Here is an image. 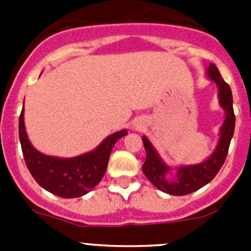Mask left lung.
I'll return each mask as SVG.
<instances>
[{"instance_id":"8db88e82","label":"left lung","mask_w":251,"mask_h":251,"mask_svg":"<svg viewBox=\"0 0 251 251\" xmlns=\"http://www.w3.org/2000/svg\"><path fill=\"white\" fill-rule=\"evenodd\" d=\"M207 76L215 81L219 88L220 105L225 110V121L220 129V138L212 154L206 161L197 165L179 166L172 168L163 162L158 152L153 148L152 143L147 137H142L146 148V162L142 166L143 174L158 190L174 196H183L197 191L199 188L207 185L217 175L225 162L229 146L234 136L235 114L232 108V94L229 84L225 83L221 77L216 65L210 64L207 68Z\"/></svg>"}]
</instances>
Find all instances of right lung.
Listing matches in <instances>:
<instances>
[{"instance_id":"obj_1","label":"right lung","mask_w":251,"mask_h":251,"mask_svg":"<svg viewBox=\"0 0 251 251\" xmlns=\"http://www.w3.org/2000/svg\"><path fill=\"white\" fill-rule=\"evenodd\" d=\"M127 134V129H122L106 137L92 152L73 158H59L43 154L31 145L25 130L24 109L19 119L20 142L30 174L46 191L64 199L83 196L100 182L113 146Z\"/></svg>"}]
</instances>
